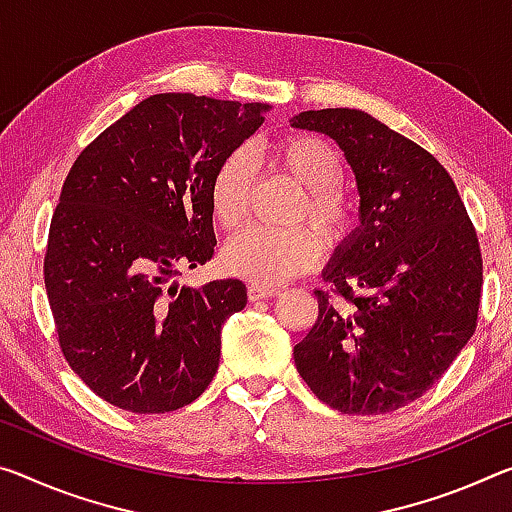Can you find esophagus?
Segmentation results:
<instances>
[{
	"label": "esophagus",
	"instance_id": "34e87169",
	"mask_svg": "<svg viewBox=\"0 0 512 512\" xmlns=\"http://www.w3.org/2000/svg\"><path fill=\"white\" fill-rule=\"evenodd\" d=\"M278 294H280V291L275 287L259 285V282H250V285H248V298L250 300H264V298H273Z\"/></svg>",
	"mask_w": 512,
	"mask_h": 512
}]
</instances>
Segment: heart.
I'll return each mask as SVG.
<instances>
[{
    "label": "heart",
    "mask_w": 512,
    "mask_h": 512,
    "mask_svg": "<svg viewBox=\"0 0 512 512\" xmlns=\"http://www.w3.org/2000/svg\"><path fill=\"white\" fill-rule=\"evenodd\" d=\"M271 161L307 189L300 216L310 218L323 241L339 243L353 232L358 207L339 189L344 182V161L328 141L310 134L287 136L273 145ZM253 184L255 161L248 152H232L221 161L209 184V205L218 225L225 230L241 225L248 212ZM319 255L321 243L307 227L269 230L253 225L230 239L221 262L227 273L239 278L259 285H278L310 271Z\"/></svg>",
    "instance_id": "heart-1"
}]
</instances>
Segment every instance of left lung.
<instances>
[{
  "label": "left lung",
  "mask_w": 512,
  "mask_h": 512,
  "mask_svg": "<svg viewBox=\"0 0 512 512\" xmlns=\"http://www.w3.org/2000/svg\"><path fill=\"white\" fill-rule=\"evenodd\" d=\"M351 166L360 225L323 269L319 316L294 346L300 378L344 415L419 399L476 330L483 259L456 184L431 152L360 109L303 111Z\"/></svg>",
  "instance_id": "1"
}]
</instances>
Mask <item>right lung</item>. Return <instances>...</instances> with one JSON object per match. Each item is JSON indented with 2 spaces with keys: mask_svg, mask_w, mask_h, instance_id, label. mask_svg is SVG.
<instances>
[{
  "mask_svg": "<svg viewBox=\"0 0 512 512\" xmlns=\"http://www.w3.org/2000/svg\"><path fill=\"white\" fill-rule=\"evenodd\" d=\"M271 111L191 93H159L84 148L63 182L45 253V289L61 351L120 410L184 408L212 383L221 330L246 307L241 280L180 287L212 259L209 184Z\"/></svg>",
  "mask_w": 512,
  "mask_h": 512,
  "instance_id": "1",
  "label": "right lung"
}]
</instances>
